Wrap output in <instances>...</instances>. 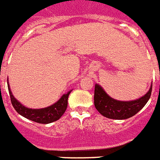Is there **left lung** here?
I'll return each mask as SVG.
<instances>
[{
	"instance_id": "left-lung-1",
	"label": "left lung",
	"mask_w": 160,
	"mask_h": 160,
	"mask_svg": "<svg viewBox=\"0 0 160 160\" xmlns=\"http://www.w3.org/2000/svg\"><path fill=\"white\" fill-rule=\"evenodd\" d=\"M152 87L146 95L139 99L133 101H118L112 98L105 92L102 87L96 83L94 104L97 111L102 115L109 119L114 120H125L136 114L147 104L152 93Z\"/></svg>"
}]
</instances>
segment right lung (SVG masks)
I'll return each instance as SVG.
<instances>
[{
    "label": "right lung",
    "mask_w": 160,
    "mask_h": 160,
    "mask_svg": "<svg viewBox=\"0 0 160 160\" xmlns=\"http://www.w3.org/2000/svg\"><path fill=\"white\" fill-rule=\"evenodd\" d=\"M8 88L9 91L12 105L14 108V109L17 111V113L30 121L41 123V124H48V123L56 122L64 114V112L67 108L68 97H69L70 93L71 92V90H70L67 93L64 94L61 96L59 100L49 107L36 109V108H29L25 107L23 104L20 103L13 96V93L10 89L9 83H8Z\"/></svg>",
    "instance_id": "right-lung-1"
}]
</instances>
